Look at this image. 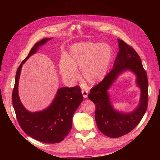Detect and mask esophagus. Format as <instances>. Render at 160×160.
Listing matches in <instances>:
<instances>
[{
    "label": "esophagus",
    "instance_id": "esophagus-1",
    "mask_svg": "<svg viewBox=\"0 0 160 160\" xmlns=\"http://www.w3.org/2000/svg\"><path fill=\"white\" fill-rule=\"evenodd\" d=\"M82 93L83 96L84 98H87V96L88 94V92L87 90H83V89L82 90Z\"/></svg>",
    "mask_w": 160,
    "mask_h": 160
}]
</instances>
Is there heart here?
I'll return each instance as SVG.
<instances>
[{"instance_id": "obj_1", "label": "heart", "mask_w": 160, "mask_h": 160, "mask_svg": "<svg viewBox=\"0 0 160 160\" xmlns=\"http://www.w3.org/2000/svg\"><path fill=\"white\" fill-rule=\"evenodd\" d=\"M111 58L112 50L108 44L90 42L75 43L70 48L67 58L60 61L59 71L64 80L73 83L79 78V68L82 78L94 85L105 77Z\"/></svg>"}]
</instances>
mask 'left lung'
I'll return each instance as SVG.
<instances>
[{"label":"left lung","mask_w":160,"mask_h":160,"mask_svg":"<svg viewBox=\"0 0 160 160\" xmlns=\"http://www.w3.org/2000/svg\"><path fill=\"white\" fill-rule=\"evenodd\" d=\"M119 52L114 67L104 79L92 87L88 95L96 106L95 118L99 130L105 135L117 138L131 132L138 125L148 105V80L140 56L134 49L123 40L118 39ZM130 69L137 76V83L141 88L140 103L133 112L123 113L112 107L107 90L122 71Z\"/></svg>","instance_id":"left-lung-1"}]
</instances>
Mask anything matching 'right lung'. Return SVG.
<instances>
[{
    "label": "right lung",
    "mask_w": 160,
    "mask_h": 160,
    "mask_svg": "<svg viewBox=\"0 0 160 160\" xmlns=\"http://www.w3.org/2000/svg\"><path fill=\"white\" fill-rule=\"evenodd\" d=\"M51 38H43L31 49L27 57L18 67L12 94L13 108L22 130L33 139L47 144L61 142L70 133L74 113L83 101L79 86L62 87L58 90L52 104L42 111L30 112L21 104L18 95V82L21 68L41 45Z\"/></svg>",
    "instance_id": "add662e5"
}]
</instances>
